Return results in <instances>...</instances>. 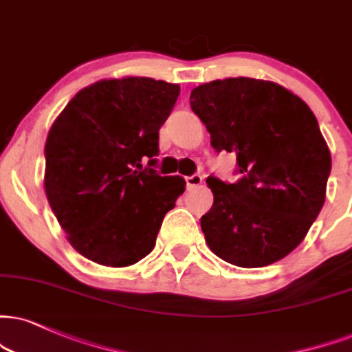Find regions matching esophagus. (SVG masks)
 Returning a JSON list of instances; mask_svg holds the SVG:
<instances>
[{
    "label": "esophagus",
    "instance_id": "obj_1",
    "mask_svg": "<svg viewBox=\"0 0 352 352\" xmlns=\"http://www.w3.org/2000/svg\"><path fill=\"white\" fill-rule=\"evenodd\" d=\"M201 184H202V176L201 175L186 176V188H188V189L197 188V186H201Z\"/></svg>",
    "mask_w": 352,
    "mask_h": 352
}]
</instances>
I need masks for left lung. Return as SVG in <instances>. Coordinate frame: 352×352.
Masks as SVG:
<instances>
[{
  "label": "left lung",
  "mask_w": 352,
  "mask_h": 352,
  "mask_svg": "<svg viewBox=\"0 0 352 352\" xmlns=\"http://www.w3.org/2000/svg\"><path fill=\"white\" fill-rule=\"evenodd\" d=\"M190 109L217 153L236 155L235 183L207 177L214 204L201 217L210 250L263 267L300 245L324 202L331 156L310 107L272 81L227 78L197 86Z\"/></svg>",
  "instance_id": "8db88e82"
}]
</instances>
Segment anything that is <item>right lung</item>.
Here are the masks:
<instances>
[{"label": "right lung", "mask_w": 352, "mask_h": 352, "mask_svg": "<svg viewBox=\"0 0 352 352\" xmlns=\"http://www.w3.org/2000/svg\"><path fill=\"white\" fill-rule=\"evenodd\" d=\"M177 96L179 85L153 78L102 80L81 89L52 125L47 199L73 248L91 261L122 267L145 258L184 192L183 177L155 169L158 130Z\"/></svg>", "instance_id": "1"}]
</instances>
